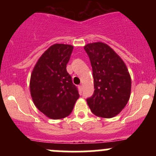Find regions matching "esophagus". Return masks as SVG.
<instances>
[{
	"mask_svg": "<svg viewBox=\"0 0 156 156\" xmlns=\"http://www.w3.org/2000/svg\"><path fill=\"white\" fill-rule=\"evenodd\" d=\"M78 90H79V93L80 94H82V92H83V86L81 85H79L78 86Z\"/></svg>",
	"mask_w": 156,
	"mask_h": 156,
	"instance_id": "obj_1",
	"label": "esophagus"
}]
</instances>
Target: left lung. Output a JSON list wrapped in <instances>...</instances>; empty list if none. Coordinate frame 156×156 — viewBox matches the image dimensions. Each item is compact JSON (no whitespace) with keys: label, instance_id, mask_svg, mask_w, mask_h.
I'll return each instance as SVG.
<instances>
[{"label":"left lung","instance_id":"obj_1","mask_svg":"<svg viewBox=\"0 0 156 156\" xmlns=\"http://www.w3.org/2000/svg\"><path fill=\"white\" fill-rule=\"evenodd\" d=\"M84 50L92 66L95 89L87 99L88 106L98 117H115L130 98L131 79L128 70L120 56L106 44H88Z\"/></svg>","mask_w":156,"mask_h":156}]
</instances>
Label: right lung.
<instances>
[{
	"label": "right lung",
	"instance_id": "obj_1",
	"mask_svg": "<svg viewBox=\"0 0 156 156\" xmlns=\"http://www.w3.org/2000/svg\"><path fill=\"white\" fill-rule=\"evenodd\" d=\"M73 46L56 44L42 54L32 71L30 91L35 106L52 119H61L72 112L79 97L66 65Z\"/></svg>",
	"mask_w": 156,
	"mask_h": 156
}]
</instances>
